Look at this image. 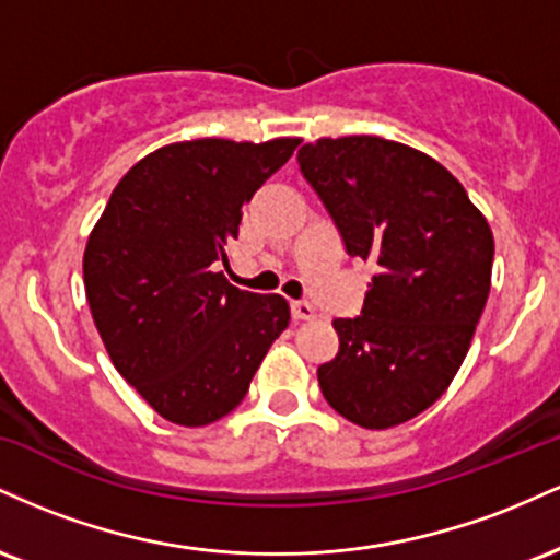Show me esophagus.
<instances>
[{"instance_id": "34e87169", "label": "esophagus", "mask_w": 560, "mask_h": 560, "mask_svg": "<svg viewBox=\"0 0 560 560\" xmlns=\"http://www.w3.org/2000/svg\"><path fill=\"white\" fill-rule=\"evenodd\" d=\"M289 307H292V318H294V320H311V318H316V307H313L307 300H294Z\"/></svg>"}]
</instances>
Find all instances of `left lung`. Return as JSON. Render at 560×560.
Masks as SVG:
<instances>
[{"label": "left lung", "instance_id": "8db88e82", "mask_svg": "<svg viewBox=\"0 0 560 560\" xmlns=\"http://www.w3.org/2000/svg\"><path fill=\"white\" fill-rule=\"evenodd\" d=\"M298 163L345 253L376 266L361 316L334 318L339 352L318 365L320 392L358 427H397L464 363L490 294L492 231L453 173L400 141L318 139Z\"/></svg>", "mask_w": 560, "mask_h": 560}]
</instances>
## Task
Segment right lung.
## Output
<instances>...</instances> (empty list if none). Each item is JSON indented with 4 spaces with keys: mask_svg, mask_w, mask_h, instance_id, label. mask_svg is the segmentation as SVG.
Masks as SVG:
<instances>
[{
    "mask_svg": "<svg viewBox=\"0 0 560 560\" xmlns=\"http://www.w3.org/2000/svg\"><path fill=\"white\" fill-rule=\"evenodd\" d=\"M300 139H195L139 160L89 236L83 284L118 374L165 421L208 427L247 395L287 329L281 294L229 284L242 208Z\"/></svg>",
    "mask_w": 560,
    "mask_h": 560,
    "instance_id": "obj_1",
    "label": "right lung"
}]
</instances>
